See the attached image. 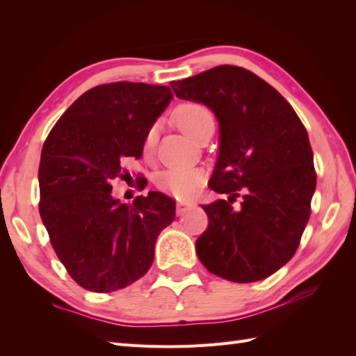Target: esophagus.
I'll return each instance as SVG.
<instances>
[{
	"label": "esophagus",
	"instance_id": "1",
	"mask_svg": "<svg viewBox=\"0 0 356 356\" xmlns=\"http://www.w3.org/2000/svg\"><path fill=\"white\" fill-rule=\"evenodd\" d=\"M193 205H195V204H193L192 201H178V202H177V215H178V216L184 215V213H186L188 209H192Z\"/></svg>",
	"mask_w": 356,
	"mask_h": 356
}]
</instances>
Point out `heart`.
Segmentation results:
<instances>
[{"instance_id": "heart-1", "label": "heart", "mask_w": 356, "mask_h": 356, "mask_svg": "<svg viewBox=\"0 0 356 356\" xmlns=\"http://www.w3.org/2000/svg\"><path fill=\"white\" fill-rule=\"evenodd\" d=\"M177 123L188 136L195 140L201 136L204 129L215 124L210 109L198 104V102H186L181 104L175 111ZM158 140V123L149 126L143 138V154L146 156L152 155ZM204 183V173L198 169L188 168H169L163 170L156 178V184L163 191L177 196V198H188L200 191Z\"/></svg>"}]
</instances>
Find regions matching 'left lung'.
<instances>
[{"mask_svg":"<svg viewBox=\"0 0 356 356\" xmlns=\"http://www.w3.org/2000/svg\"><path fill=\"white\" fill-rule=\"evenodd\" d=\"M170 86L219 120L210 188L230 198L202 205L209 227L196 241L201 264L236 283L266 279L296 254L311 216L317 172L306 128L277 90L242 67L219 65Z\"/></svg>","mask_w":356,"mask_h":356,"instance_id":"1","label":"left lung"}]
</instances>
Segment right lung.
<instances>
[{
	"label": "right lung",
	"instance_id": "obj_1",
	"mask_svg": "<svg viewBox=\"0 0 356 356\" xmlns=\"http://www.w3.org/2000/svg\"><path fill=\"white\" fill-rule=\"evenodd\" d=\"M170 99L163 85H97L74 100L45 140L39 213L79 286L113 292L143 277L158 234L175 219V201L160 192L140 195L132 205L111 193L113 179L131 178L123 163L143 154L145 134Z\"/></svg>",
	"mask_w": 356,
	"mask_h": 356
}]
</instances>
